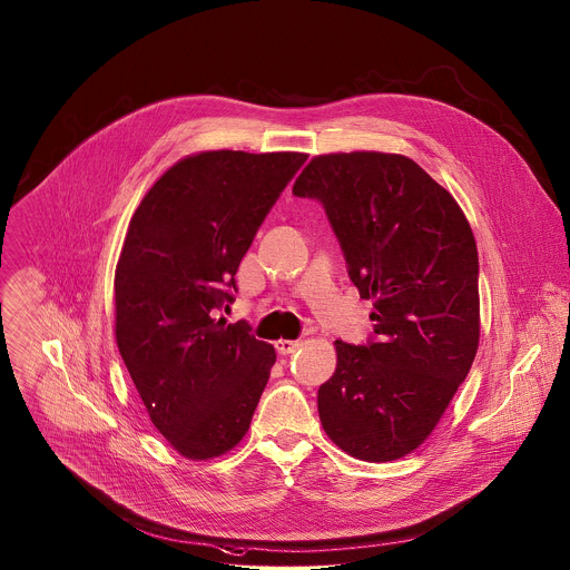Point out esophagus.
Wrapping results in <instances>:
<instances>
[{
    "instance_id": "esophagus-1",
    "label": "esophagus",
    "mask_w": 570,
    "mask_h": 570,
    "mask_svg": "<svg viewBox=\"0 0 570 570\" xmlns=\"http://www.w3.org/2000/svg\"><path fill=\"white\" fill-rule=\"evenodd\" d=\"M274 346L281 355H292L301 346V342L298 340H278Z\"/></svg>"
}]
</instances>
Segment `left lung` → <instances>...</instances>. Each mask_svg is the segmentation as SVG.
<instances>
[{"instance_id":"left-lung-1","label":"left lung","mask_w":570,"mask_h":570,"mask_svg":"<svg viewBox=\"0 0 570 570\" xmlns=\"http://www.w3.org/2000/svg\"><path fill=\"white\" fill-rule=\"evenodd\" d=\"M292 193L323 204L348 278L375 307L364 344L335 340L323 428L355 459H402L434 430L479 348L472 228L443 186L395 154L318 156Z\"/></svg>"}]
</instances>
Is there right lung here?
Instances as JSON below:
<instances>
[{
    "label": "right lung",
    "instance_id": "add662e5",
    "mask_svg": "<svg viewBox=\"0 0 570 570\" xmlns=\"http://www.w3.org/2000/svg\"><path fill=\"white\" fill-rule=\"evenodd\" d=\"M305 154L206 151L170 166L131 217L116 265V342L154 425L186 459L233 450L276 362L217 314Z\"/></svg>",
    "mask_w": 570,
    "mask_h": 570
}]
</instances>
